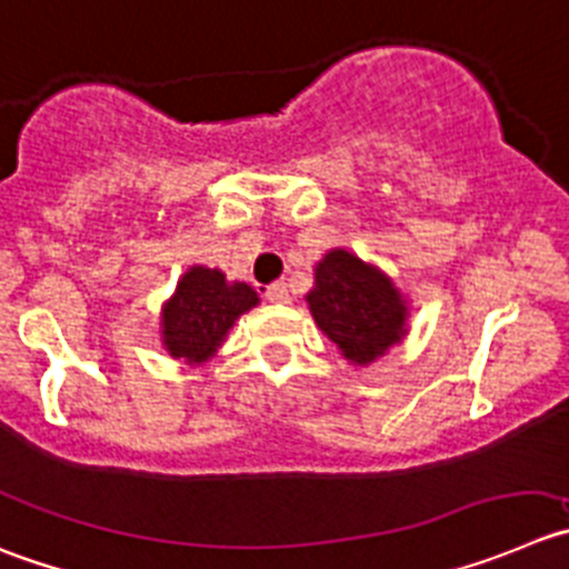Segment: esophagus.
Instances as JSON below:
<instances>
[{"label": "esophagus", "instance_id": "esophagus-1", "mask_svg": "<svg viewBox=\"0 0 569 569\" xmlns=\"http://www.w3.org/2000/svg\"><path fill=\"white\" fill-rule=\"evenodd\" d=\"M263 297H267L269 302H289V289H286V283H272L267 286Z\"/></svg>", "mask_w": 569, "mask_h": 569}]
</instances>
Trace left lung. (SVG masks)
I'll return each mask as SVG.
<instances>
[{"label":"left lung","instance_id":"obj_1","mask_svg":"<svg viewBox=\"0 0 569 569\" xmlns=\"http://www.w3.org/2000/svg\"><path fill=\"white\" fill-rule=\"evenodd\" d=\"M311 317L350 365H370L407 337L405 295L381 269L348 249H331L306 295Z\"/></svg>","mask_w":569,"mask_h":569}]
</instances>
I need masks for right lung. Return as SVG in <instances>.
Here are the masks:
<instances>
[{"instance_id": "1", "label": "right lung", "mask_w": 569, "mask_h": 569, "mask_svg": "<svg viewBox=\"0 0 569 569\" xmlns=\"http://www.w3.org/2000/svg\"><path fill=\"white\" fill-rule=\"evenodd\" d=\"M258 291L247 283H227L224 272L190 267L162 306V345L173 359L201 365L227 339L241 315L258 306Z\"/></svg>"}]
</instances>
